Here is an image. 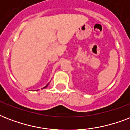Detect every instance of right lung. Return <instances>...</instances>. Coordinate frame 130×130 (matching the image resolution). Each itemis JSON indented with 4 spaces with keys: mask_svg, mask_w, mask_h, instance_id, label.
Returning <instances> with one entry per match:
<instances>
[{
    "mask_svg": "<svg viewBox=\"0 0 130 130\" xmlns=\"http://www.w3.org/2000/svg\"><path fill=\"white\" fill-rule=\"evenodd\" d=\"M48 84H49V83L48 84H47V85L46 86H44V87L43 88H42V89H44V88H47V86H48Z\"/></svg>",
    "mask_w": 130,
    "mask_h": 130,
    "instance_id": "obj_1",
    "label": "right lung"
}]
</instances>
